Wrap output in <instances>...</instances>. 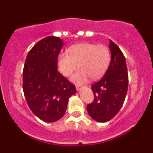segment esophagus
I'll return each instance as SVG.
<instances>
[{
	"mask_svg": "<svg viewBox=\"0 0 153 153\" xmlns=\"http://www.w3.org/2000/svg\"><path fill=\"white\" fill-rule=\"evenodd\" d=\"M76 89H77V91H80V89H81V88H80V86H76Z\"/></svg>",
	"mask_w": 153,
	"mask_h": 153,
	"instance_id": "34e87169",
	"label": "esophagus"
}]
</instances>
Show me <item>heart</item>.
Returning <instances> with one entry per match:
<instances>
[{
  "label": "heart",
  "mask_w": 153,
  "mask_h": 153,
  "mask_svg": "<svg viewBox=\"0 0 153 153\" xmlns=\"http://www.w3.org/2000/svg\"><path fill=\"white\" fill-rule=\"evenodd\" d=\"M69 53L59 54L58 67L65 76L71 77L78 66L80 71L71 78V81L75 85L88 82L91 77L94 80L100 78L109 64V50L103 45L77 44L69 49Z\"/></svg>",
  "instance_id": "obj_1"
}]
</instances>
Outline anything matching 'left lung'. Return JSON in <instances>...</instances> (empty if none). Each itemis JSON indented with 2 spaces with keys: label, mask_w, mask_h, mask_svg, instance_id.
Listing matches in <instances>:
<instances>
[{
  "label": "left lung",
  "mask_w": 153,
  "mask_h": 153,
  "mask_svg": "<svg viewBox=\"0 0 153 153\" xmlns=\"http://www.w3.org/2000/svg\"><path fill=\"white\" fill-rule=\"evenodd\" d=\"M111 62L101 80L91 85L94 102L87 106L88 113L98 122H106L117 115L125 100L128 89L126 59L119 47L109 39Z\"/></svg>",
  "instance_id": "1"
}]
</instances>
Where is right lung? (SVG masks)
Listing matches in <instances>:
<instances>
[{"label": "right lung", "instance_id": "add662e5", "mask_svg": "<svg viewBox=\"0 0 153 153\" xmlns=\"http://www.w3.org/2000/svg\"><path fill=\"white\" fill-rule=\"evenodd\" d=\"M64 42L47 36L29 51L23 71V91L31 111L46 122L65 115L68 100L76 93L75 85L57 71V58Z\"/></svg>", "mask_w": 153, "mask_h": 153}]
</instances>
